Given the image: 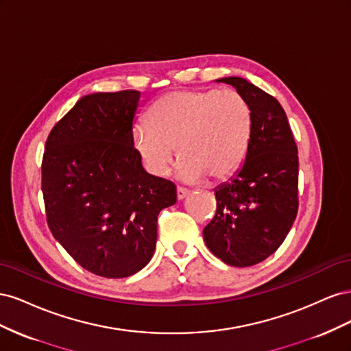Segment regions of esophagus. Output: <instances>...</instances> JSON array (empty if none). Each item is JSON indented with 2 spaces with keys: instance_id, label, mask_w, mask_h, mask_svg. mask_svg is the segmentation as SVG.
Returning <instances> with one entry per match:
<instances>
[{
  "instance_id": "esophagus-1",
  "label": "esophagus",
  "mask_w": 351,
  "mask_h": 351,
  "mask_svg": "<svg viewBox=\"0 0 351 351\" xmlns=\"http://www.w3.org/2000/svg\"><path fill=\"white\" fill-rule=\"evenodd\" d=\"M187 195H189V190H187V189L177 187V199H178V200H183Z\"/></svg>"
}]
</instances>
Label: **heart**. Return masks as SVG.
Segmentation results:
<instances>
[{
    "instance_id": "obj_1",
    "label": "heart",
    "mask_w": 351,
    "mask_h": 351,
    "mask_svg": "<svg viewBox=\"0 0 351 351\" xmlns=\"http://www.w3.org/2000/svg\"><path fill=\"white\" fill-rule=\"evenodd\" d=\"M253 112L236 90L187 89L169 92L149 111V123L134 125L133 147L154 176L169 171L177 147L178 177L197 183L236 173L247 155Z\"/></svg>"
}]
</instances>
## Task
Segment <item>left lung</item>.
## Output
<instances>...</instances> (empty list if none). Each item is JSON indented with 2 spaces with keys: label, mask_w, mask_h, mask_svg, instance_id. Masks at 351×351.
<instances>
[{
  "label": "left lung",
  "mask_w": 351,
  "mask_h": 351,
  "mask_svg": "<svg viewBox=\"0 0 351 351\" xmlns=\"http://www.w3.org/2000/svg\"><path fill=\"white\" fill-rule=\"evenodd\" d=\"M247 99L253 133L243 164L215 189L217 214L204 230L208 249L231 267H252L277 250L299 209V156L287 115L267 92L222 77Z\"/></svg>",
  "instance_id": "8db88e82"
}]
</instances>
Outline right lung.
Listing matches in <instances>:
<instances>
[{"mask_svg":"<svg viewBox=\"0 0 351 351\" xmlns=\"http://www.w3.org/2000/svg\"><path fill=\"white\" fill-rule=\"evenodd\" d=\"M141 98L139 90L80 98L51 130L42 161L52 236L105 278L130 277L149 263L159 212L177 200L174 183L147 174L133 147Z\"/></svg>","mask_w":351,"mask_h":351,"instance_id":"1","label":"right lung"}]
</instances>
